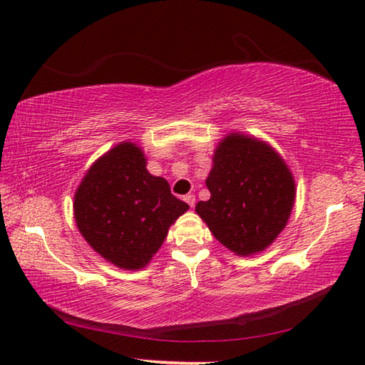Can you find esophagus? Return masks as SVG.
<instances>
[{
  "label": "esophagus",
  "instance_id": "34e87169",
  "mask_svg": "<svg viewBox=\"0 0 365 365\" xmlns=\"http://www.w3.org/2000/svg\"><path fill=\"white\" fill-rule=\"evenodd\" d=\"M183 200H185V202H187V205H188L190 207H193V206H195V202H196V197H195V195H191V193L185 196Z\"/></svg>",
  "mask_w": 365,
  "mask_h": 365
}]
</instances>
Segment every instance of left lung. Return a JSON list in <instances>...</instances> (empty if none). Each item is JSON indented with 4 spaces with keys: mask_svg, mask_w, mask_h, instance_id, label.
Masks as SVG:
<instances>
[{
    "mask_svg": "<svg viewBox=\"0 0 365 365\" xmlns=\"http://www.w3.org/2000/svg\"><path fill=\"white\" fill-rule=\"evenodd\" d=\"M206 185L211 197L197 202L196 212L237 255L267 248L292 214L294 182L285 163L270 146L245 135L222 140Z\"/></svg>",
    "mask_w": 365,
    "mask_h": 365,
    "instance_id": "obj_1",
    "label": "left lung"
}]
</instances>
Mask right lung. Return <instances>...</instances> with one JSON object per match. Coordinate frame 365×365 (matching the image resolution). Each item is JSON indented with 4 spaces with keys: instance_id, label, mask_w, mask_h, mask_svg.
<instances>
[{
    "instance_id": "right-lung-1",
    "label": "right lung",
    "mask_w": 365,
    "mask_h": 365,
    "mask_svg": "<svg viewBox=\"0 0 365 365\" xmlns=\"http://www.w3.org/2000/svg\"><path fill=\"white\" fill-rule=\"evenodd\" d=\"M188 209L168 180L146 170L133 143H120L86 172L73 200L80 233L98 255L122 269H141Z\"/></svg>"
}]
</instances>
